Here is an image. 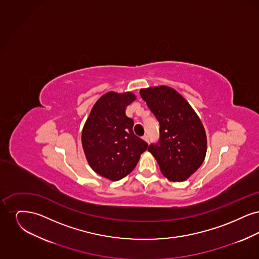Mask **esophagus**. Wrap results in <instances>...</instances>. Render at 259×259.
Segmentation results:
<instances>
[{
    "label": "esophagus",
    "mask_w": 259,
    "mask_h": 259,
    "mask_svg": "<svg viewBox=\"0 0 259 259\" xmlns=\"http://www.w3.org/2000/svg\"><path fill=\"white\" fill-rule=\"evenodd\" d=\"M143 140L144 141H146L147 143H148V141H149V139H148V135H145L144 137H143Z\"/></svg>",
    "instance_id": "1"
}]
</instances>
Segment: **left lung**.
I'll list each match as a JSON object with an SVG mask.
<instances>
[{"label": "left lung", "instance_id": "left-lung-1", "mask_svg": "<svg viewBox=\"0 0 259 259\" xmlns=\"http://www.w3.org/2000/svg\"><path fill=\"white\" fill-rule=\"evenodd\" d=\"M141 97L158 120L159 141L148 150L157 161L164 177L184 182L202 165L207 152V137L196 112L171 87L140 90Z\"/></svg>", "mask_w": 259, "mask_h": 259}]
</instances>
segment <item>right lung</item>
<instances>
[{
  "instance_id": "obj_1",
  "label": "right lung",
  "mask_w": 259,
  "mask_h": 259,
  "mask_svg": "<svg viewBox=\"0 0 259 259\" xmlns=\"http://www.w3.org/2000/svg\"><path fill=\"white\" fill-rule=\"evenodd\" d=\"M132 92H108L95 103L83 126L81 143L90 167L100 176L119 181L132 172L148 145L133 132L125 110Z\"/></svg>"
}]
</instances>
